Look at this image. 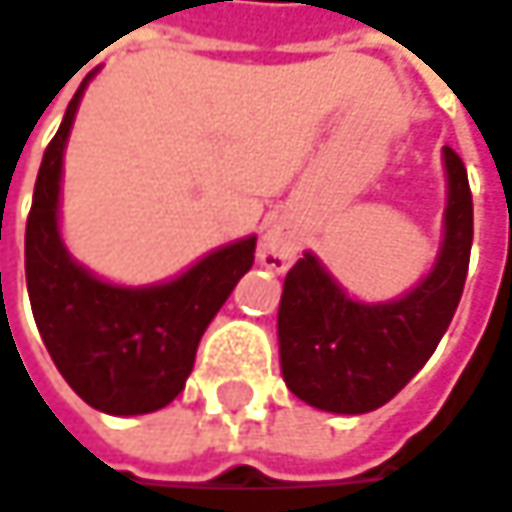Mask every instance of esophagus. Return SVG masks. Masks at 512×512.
<instances>
[{
    "label": "esophagus",
    "instance_id": "obj_1",
    "mask_svg": "<svg viewBox=\"0 0 512 512\" xmlns=\"http://www.w3.org/2000/svg\"><path fill=\"white\" fill-rule=\"evenodd\" d=\"M297 250H300V244H297L294 233H291L288 227H282V224H274V227L262 236V241H259L256 259H259L262 268H268V271H274V274H285V271L294 265Z\"/></svg>",
    "mask_w": 512,
    "mask_h": 512
}]
</instances>
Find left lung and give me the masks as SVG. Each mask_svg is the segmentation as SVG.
<instances>
[{
    "label": "left lung",
    "mask_w": 512,
    "mask_h": 512,
    "mask_svg": "<svg viewBox=\"0 0 512 512\" xmlns=\"http://www.w3.org/2000/svg\"><path fill=\"white\" fill-rule=\"evenodd\" d=\"M443 241L431 271L396 300L349 297L326 265L303 253L288 271L276 335L288 390L329 414H367L411 382L455 317L472 250V192L463 160L446 145Z\"/></svg>",
    "instance_id": "8db88e82"
}]
</instances>
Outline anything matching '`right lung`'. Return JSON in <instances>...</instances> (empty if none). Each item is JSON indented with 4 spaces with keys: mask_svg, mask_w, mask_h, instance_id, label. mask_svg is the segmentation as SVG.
I'll list each match as a JSON object with an SVG mask.
<instances>
[{
    "mask_svg": "<svg viewBox=\"0 0 512 512\" xmlns=\"http://www.w3.org/2000/svg\"><path fill=\"white\" fill-rule=\"evenodd\" d=\"M84 78L49 142L25 224V282L40 338L66 384L95 411L165 408L189 379L206 326L253 268L256 236L230 241L157 285H116L78 265L60 236L63 151Z\"/></svg>",
    "mask_w": 512,
    "mask_h": 512,
    "instance_id": "1",
    "label": "right lung"
}]
</instances>
